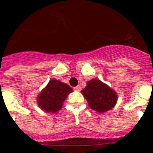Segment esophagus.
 I'll list each match as a JSON object with an SVG mask.
<instances>
[{"instance_id":"34e87169","label":"esophagus","mask_w":153,"mask_h":153,"mask_svg":"<svg viewBox=\"0 0 153 153\" xmlns=\"http://www.w3.org/2000/svg\"><path fill=\"white\" fill-rule=\"evenodd\" d=\"M74 91H79L80 90H81V86H75V87H74Z\"/></svg>"}]
</instances>
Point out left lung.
Listing matches in <instances>:
<instances>
[{
	"mask_svg": "<svg viewBox=\"0 0 153 153\" xmlns=\"http://www.w3.org/2000/svg\"><path fill=\"white\" fill-rule=\"evenodd\" d=\"M82 94L87 100L91 109L99 113L112 109L117 100L116 93L107 85L96 79L87 82Z\"/></svg>",
	"mask_w": 153,
	"mask_h": 153,
	"instance_id": "1",
	"label": "left lung"
}]
</instances>
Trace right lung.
I'll return each mask as SVG.
<instances>
[{"mask_svg": "<svg viewBox=\"0 0 153 153\" xmlns=\"http://www.w3.org/2000/svg\"><path fill=\"white\" fill-rule=\"evenodd\" d=\"M72 89L67 84L52 79L37 98L39 107L48 113H55L62 108V102Z\"/></svg>", "mask_w": 153, "mask_h": 153, "instance_id": "right-lung-1", "label": "right lung"}]
</instances>
